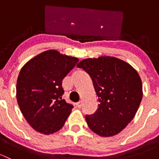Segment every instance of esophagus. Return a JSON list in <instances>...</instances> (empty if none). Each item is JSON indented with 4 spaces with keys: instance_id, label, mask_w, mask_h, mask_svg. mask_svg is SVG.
I'll return each instance as SVG.
<instances>
[{
    "instance_id": "esophagus-1",
    "label": "esophagus",
    "mask_w": 159,
    "mask_h": 159,
    "mask_svg": "<svg viewBox=\"0 0 159 159\" xmlns=\"http://www.w3.org/2000/svg\"><path fill=\"white\" fill-rule=\"evenodd\" d=\"M81 105H82V104H81V102H78L76 103V106L78 107V108H81Z\"/></svg>"
}]
</instances>
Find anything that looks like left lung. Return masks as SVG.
Listing matches in <instances>:
<instances>
[{
    "mask_svg": "<svg viewBox=\"0 0 159 159\" xmlns=\"http://www.w3.org/2000/svg\"><path fill=\"white\" fill-rule=\"evenodd\" d=\"M77 66L90 75L100 102L95 113L85 116L90 129L102 137L121 132L134 118L143 96L137 70L110 56L84 59Z\"/></svg>",
    "mask_w": 159,
    "mask_h": 159,
    "instance_id": "obj_1",
    "label": "left lung"
}]
</instances>
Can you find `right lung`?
<instances>
[{"mask_svg": "<svg viewBox=\"0 0 159 159\" xmlns=\"http://www.w3.org/2000/svg\"><path fill=\"white\" fill-rule=\"evenodd\" d=\"M78 58L48 50L28 61L20 70L16 96L21 113L38 132L50 134L65 125L73 105L62 98V81Z\"/></svg>", "mask_w": 159, "mask_h": 159, "instance_id": "1", "label": "right lung"}]
</instances>
